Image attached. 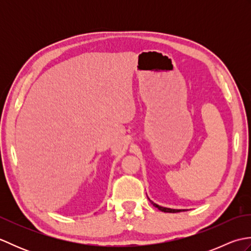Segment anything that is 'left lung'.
<instances>
[{
	"mask_svg": "<svg viewBox=\"0 0 251 251\" xmlns=\"http://www.w3.org/2000/svg\"><path fill=\"white\" fill-rule=\"evenodd\" d=\"M151 201V204H153V206L154 207H156L157 209H159L161 211H164V212H179V211H184V209H172V208H166V207H162V206H159V205H157V204H155V202H153L152 201Z\"/></svg>",
	"mask_w": 251,
	"mask_h": 251,
	"instance_id": "left-lung-1",
	"label": "left lung"
}]
</instances>
